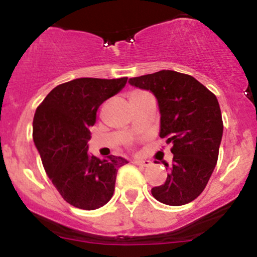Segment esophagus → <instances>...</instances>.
<instances>
[{
    "mask_svg": "<svg viewBox=\"0 0 257 257\" xmlns=\"http://www.w3.org/2000/svg\"><path fill=\"white\" fill-rule=\"evenodd\" d=\"M133 164H136V165H139V166H144V167H148V166H150L151 165V161H149V160H133Z\"/></svg>",
    "mask_w": 257,
    "mask_h": 257,
    "instance_id": "34e87169",
    "label": "esophagus"
}]
</instances>
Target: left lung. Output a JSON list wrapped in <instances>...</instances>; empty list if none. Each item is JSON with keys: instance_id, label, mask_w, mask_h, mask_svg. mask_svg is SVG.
Instances as JSON below:
<instances>
[{"instance_id": "1", "label": "left lung", "mask_w": 257, "mask_h": 257, "mask_svg": "<svg viewBox=\"0 0 257 257\" xmlns=\"http://www.w3.org/2000/svg\"><path fill=\"white\" fill-rule=\"evenodd\" d=\"M134 87L150 91L160 112V138L172 144V165L166 182L151 188L167 206H183L206 188L217 165L223 120L217 97L193 76L161 70L129 79Z\"/></svg>"}]
</instances>
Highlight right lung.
Masks as SVG:
<instances>
[{
  "mask_svg": "<svg viewBox=\"0 0 257 257\" xmlns=\"http://www.w3.org/2000/svg\"><path fill=\"white\" fill-rule=\"evenodd\" d=\"M121 79L81 77L50 91L33 120V140L48 177L63 198L85 210L101 208L112 198L121 156L98 159L88 153L90 126L99 106L125 86Z\"/></svg>",
  "mask_w": 257,
  "mask_h": 257,
  "instance_id": "obj_1",
  "label": "right lung"
}]
</instances>
